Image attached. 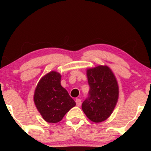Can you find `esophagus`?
Segmentation results:
<instances>
[{"label":"esophagus","mask_w":151,"mask_h":151,"mask_svg":"<svg viewBox=\"0 0 151 151\" xmlns=\"http://www.w3.org/2000/svg\"><path fill=\"white\" fill-rule=\"evenodd\" d=\"M76 104H77V106H80V105H81V100L79 99H76Z\"/></svg>","instance_id":"1"}]
</instances>
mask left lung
I'll return each instance as SVG.
<instances>
[{
    "label": "left lung",
    "mask_w": 151,
    "mask_h": 151,
    "mask_svg": "<svg viewBox=\"0 0 151 151\" xmlns=\"http://www.w3.org/2000/svg\"><path fill=\"white\" fill-rule=\"evenodd\" d=\"M87 77L90 90L82 109L91 121L102 122L110 116L118 102V82L112 70L106 66L88 68Z\"/></svg>",
    "instance_id": "left-lung-1"
}]
</instances>
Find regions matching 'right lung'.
I'll use <instances>...</instances> for the list:
<instances>
[{
    "instance_id": "1",
    "label": "right lung",
    "mask_w": 151,
    "mask_h": 151,
    "mask_svg": "<svg viewBox=\"0 0 151 151\" xmlns=\"http://www.w3.org/2000/svg\"><path fill=\"white\" fill-rule=\"evenodd\" d=\"M60 80L61 75L58 72L50 71L39 80L35 90V105L48 123H58L76 105L68 91L61 86Z\"/></svg>"
}]
</instances>
